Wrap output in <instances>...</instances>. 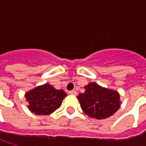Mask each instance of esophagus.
Returning <instances> with one entry per match:
<instances>
[{
	"instance_id": "obj_1",
	"label": "esophagus",
	"mask_w": 146,
	"mask_h": 146,
	"mask_svg": "<svg viewBox=\"0 0 146 146\" xmlns=\"http://www.w3.org/2000/svg\"><path fill=\"white\" fill-rule=\"evenodd\" d=\"M69 94H70V95H72V96H76V95H77V92H76V90H72V91H70V92H69Z\"/></svg>"
}]
</instances>
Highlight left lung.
<instances>
[{
  "mask_svg": "<svg viewBox=\"0 0 146 146\" xmlns=\"http://www.w3.org/2000/svg\"><path fill=\"white\" fill-rule=\"evenodd\" d=\"M85 92L77 98L83 111L91 118L107 119L120 107V95L118 91L100 86L91 82L84 86Z\"/></svg>",
  "mask_w": 146,
  "mask_h": 146,
  "instance_id": "8db88e82",
  "label": "left lung"
}]
</instances>
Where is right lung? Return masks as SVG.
Instances as JSON below:
<instances>
[{
  "mask_svg": "<svg viewBox=\"0 0 146 146\" xmlns=\"http://www.w3.org/2000/svg\"><path fill=\"white\" fill-rule=\"evenodd\" d=\"M66 93L62 89H56L49 84L37 86L25 93L28 103L27 108L38 115H48L61 106Z\"/></svg>",
  "mask_w": 146,
  "mask_h": 146,
  "instance_id": "add662e5",
  "label": "right lung"
}]
</instances>
